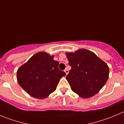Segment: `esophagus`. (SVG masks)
Masks as SVG:
<instances>
[{
	"mask_svg": "<svg viewBox=\"0 0 124 124\" xmlns=\"http://www.w3.org/2000/svg\"><path fill=\"white\" fill-rule=\"evenodd\" d=\"M64 71H65V73H66V74H68V70H67V69H65V70H64Z\"/></svg>",
	"mask_w": 124,
	"mask_h": 124,
	"instance_id": "1",
	"label": "esophagus"
}]
</instances>
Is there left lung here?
<instances>
[{
    "mask_svg": "<svg viewBox=\"0 0 124 124\" xmlns=\"http://www.w3.org/2000/svg\"><path fill=\"white\" fill-rule=\"evenodd\" d=\"M71 67L66 78L74 92L88 98L97 94L108 78V65L94 53L79 49L74 53H66Z\"/></svg>",
    "mask_w": 124,
    "mask_h": 124,
    "instance_id": "1",
    "label": "left lung"
}]
</instances>
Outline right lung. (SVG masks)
Masks as SVG:
<instances>
[{
  "instance_id": "1",
  "label": "right lung",
  "mask_w": 124,
  "mask_h": 124,
  "mask_svg": "<svg viewBox=\"0 0 124 124\" xmlns=\"http://www.w3.org/2000/svg\"><path fill=\"white\" fill-rule=\"evenodd\" d=\"M54 56L39 52L32 56L17 72L20 86L34 98L44 99L56 90L60 79L66 76L58 68Z\"/></svg>"
}]
</instances>
